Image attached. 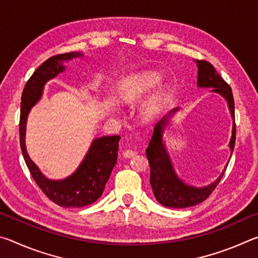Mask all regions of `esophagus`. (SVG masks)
Wrapping results in <instances>:
<instances>
[{
	"instance_id": "obj_1",
	"label": "esophagus",
	"mask_w": 258,
	"mask_h": 258,
	"mask_svg": "<svg viewBox=\"0 0 258 258\" xmlns=\"http://www.w3.org/2000/svg\"><path fill=\"white\" fill-rule=\"evenodd\" d=\"M137 154H138V152H137V151H135V150H132V149L125 150V151L123 152V155H124V157H125V158H132V157H134V156H137Z\"/></svg>"
}]
</instances>
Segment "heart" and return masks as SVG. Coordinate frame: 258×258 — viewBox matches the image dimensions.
<instances>
[{
  "label": "heart",
  "instance_id": "1",
  "mask_svg": "<svg viewBox=\"0 0 258 258\" xmlns=\"http://www.w3.org/2000/svg\"><path fill=\"white\" fill-rule=\"evenodd\" d=\"M160 77L156 73H147L145 75L140 76L138 80H135L132 84L121 91V97L128 102H132L134 100L139 99L142 94H145L152 87L158 84ZM164 104V97L161 94L157 95L151 100L149 103L146 104L143 109V116L147 119H151L159 112V110Z\"/></svg>",
  "mask_w": 258,
  "mask_h": 258
}]
</instances>
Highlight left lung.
<instances>
[{"label": "left lung", "instance_id": "8db88e82", "mask_svg": "<svg viewBox=\"0 0 258 258\" xmlns=\"http://www.w3.org/2000/svg\"><path fill=\"white\" fill-rule=\"evenodd\" d=\"M196 61H197L198 66V85L200 87H213L214 92L223 95L226 101H228L231 116L233 118L232 137H231L230 141L231 154H232L235 143L234 100L232 90H231L228 83L220 76V74L216 72V69L213 67L211 62H208L206 60ZM177 109L178 108L173 109L169 113L173 115ZM167 123L168 116H166L155 126L149 147L146 150L150 165V184L152 191H154L155 198L163 206L172 208H186L196 206V205L205 202L212 195V192L215 190V187L220 183L224 172L215 182L208 186L195 187L184 184L174 172L171 159H169L163 143L164 127Z\"/></svg>", "mask_w": 258, "mask_h": 258}]
</instances>
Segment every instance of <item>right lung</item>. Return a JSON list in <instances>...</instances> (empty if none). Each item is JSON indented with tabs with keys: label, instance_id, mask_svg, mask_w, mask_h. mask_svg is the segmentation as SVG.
Wrapping results in <instances>:
<instances>
[{
	"label": "right lung",
	"instance_id": "obj_1",
	"mask_svg": "<svg viewBox=\"0 0 258 258\" xmlns=\"http://www.w3.org/2000/svg\"><path fill=\"white\" fill-rule=\"evenodd\" d=\"M82 53H62L45 60L30 76L21 94L19 137L20 148L25 163L34 181L47 198L61 207H83L93 204L101 197L106 183L110 177L118 156L119 135L102 137L92 142L84 160L72 176L62 181H51L43 175L26 151L25 132L26 120L32 108L41 99L43 86L64 69L61 64Z\"/></svg>",
	"mask_w": 258,
	"mask_h": 258
}]
</instances>
